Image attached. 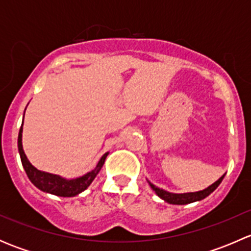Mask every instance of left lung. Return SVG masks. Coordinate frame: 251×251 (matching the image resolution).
Returning <instances> with one entry per match:
<instances>
[{
    "instance_id": "obj_1",
    "label": "left lung",
    "mask_w": 251,
    "mask_h": 251,
    "mask_svg": "<svg viewBox=\"0 0 251 251\" xmlns=\"http://www.w3.org/2000/svg\"><path fill=\"white\" fill-rule=\"evenodd\" d=\"M226 175V174H225ZM225 175L222 177H220L215 183H212L211 186H209L207 188L203 189V191H199V192H191V193H181V194H177V193H170V192H166L164 189L158 188L156 186H154L153 183L149 182V186L151 187L154 192L158 194V197H160L163 201H168L169 204H174V205H186V204H191L194 203V201H199L201 199L206 198L207 196L212 193L215 189L219 187V184L221 183L222 179H224Z\"/></svg>"
}]
</instances>
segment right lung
Here are the masks:
<instances>
[{"label":"right lung","instance_id":"obj_1","mask_svg":"<svg viewBox=\"0 0 251 251\" xmlns=\"http://www.w3.org/2000/svg\"><path fill=\"white\" fill-rule=\"evenodd\" d=\"M22 133L23 124L22 127H20L19 130V135H18V151H19L23 168H24L27 177H29V179L31 181V183L34 184V186H36L39 189H41L42 192L54 194V196L58 197H75L77 196V194H80L81 192L85 191V189L92 183L95 177L97 176L98 173L100 171V169H102L103 164H104L105 161V158H107L108 155V153L103 154L100 160L98 161L97 166H96L92 171L83 175V176L73 179L63 178V177L58 176V175H53L50 173H45V171L37 170L35 166H32L31 164H30L26 155H25L24 149H23Z\"/></svg>","mask_w":251,"mask_h":251}]
</instances>
